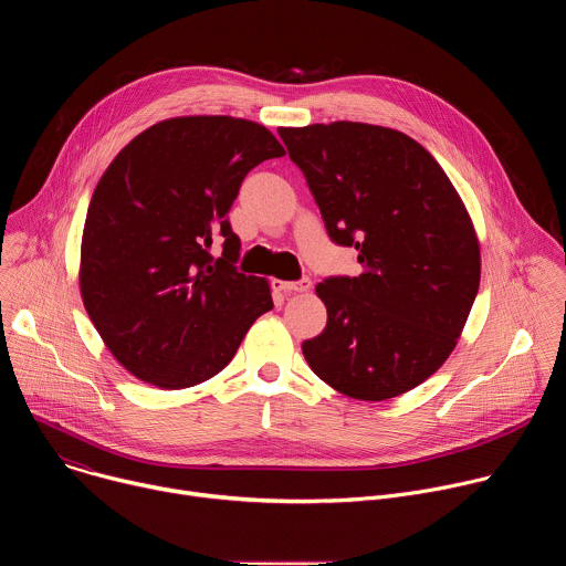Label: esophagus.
I'll use <instances>...</instances> for the list:
<instances>
[{"label":"esophagus","instance_id":"obj_1","mask_svg":"<svg viewBox=\"0 0 566 566\" xmlns=\"http://www.w3.org/2000/svg\"><path fill=\"white\" fill-rule=\"evenodd\" d=\"M275 289L284 291V293H304V291L311 289V280L308 277H302L297 282H282V280H277Z\"/></svg>","mask_w":566,"mask_h":566}]
</instances>
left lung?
I'll return each mask as SVG.
<instances>
[{
    "instance_id": "8db88e82",
    "label": "left lung",
    "mask_w": 566,
    "mask_h": 566,
    "mask_svg": "<svg viewBox=\"0 0 566 566\" xmlns=\"http://www.w3.org/2000/svg\"><path fill=\"white\" fill-rule=\"evenodd\" d=\"M293 164L358 277L315 286L327 327L302 354L327 385L385 400L430 378L452 354L479 291V241L434 156L408 134L338 120L280 127Z\"/></svg>"
}]
</instances>
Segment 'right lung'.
Wrapping results in <instances>:
<instances>
[{"instance_id":"obj_1","label":"right lung","mask_w":566,"mask_h":566,"mask_svg":"<svg viewBox=\"0 0 566 566\" xmlns=\"http://www.w3.org/2000/svg\"><path fill=\"white\" fill-rule=\"evenodd\" d=\"M284 156L253 120L179 116L129 140L101 177L83 230L80 293L114 358L184 389L219 374L273 308L269 282L239 273L228 210L244 177ZM224 237L222 255H209Z\"/></svg>"}]
</instances>
